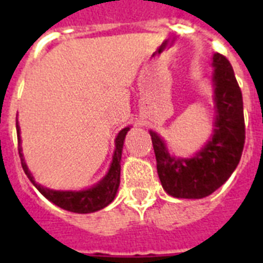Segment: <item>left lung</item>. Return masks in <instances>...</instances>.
I'll use <instances>...</instances> for the list:
<instances>
[{
  "instance_id": "1",
  "label": "left lung",
  "mask_w": 263,
  "mask_h": 263,
  "mask_svg": "<svg viewBox=\"0 0 263 263\" xmlns=\"http://www.w3.org/2000/svg\"><path fill=\"white\" fill-rule=\"evenodd\" d=\"M215 122L210 141L192 158L171 155L163 138L150 130L164 191L178 199H203L221 187L240 163L245 143L242 93L231 63L213 55Z\"/></svg>"
}]
</instances>
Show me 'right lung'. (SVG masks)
<instances>
[{
	"label": "right lung",
	"instance_id": "1",
	"mask_svg": "<svg viewBox=\"0 0 263 263\" xmlns=\"http://www.w3.org/2000/svg\"><path fill=\"white\" fill-rule=\"evenodd\" d=\"M130 127H124L120 133L117 134L115 139V153H113V159H111L110 167L108 173L99 183L92 185L90 188H85L81 191H57L51 188L43 187L38 184L34 180V176L30 173L25 158L22 154V146H21V130L17 120V136H18V153H20L21 163L22 168L30 182L35 185L36 190L41 192L43 196L53 203L55 205L60 206L63 210L69 211L75 213H92L96 211L103 210L106 205L115 200L116 194H117L118 185H120V173H121V157H122V147H124V141Z\"/></svg>",
	"mask_w": 263,
	"mask_h": 263
}]
</instances>
